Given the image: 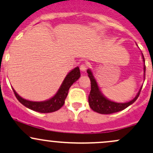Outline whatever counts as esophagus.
Instances as JSON below:
<instances>
[{"mask_svg": "<svg viewBox=\"0 0 153 153\" xmlns=\"http://www.w3.org/2000/svg\"><path fill=\"white\" fill-rule=\"evenodd\" d=\"M89 64H87V63H83V64H82L81 65V67H80V69H81V71L85 72V71H86V70H88V68H89Z\"/></svg>", "mask_w": 153, "mask_h": 153, "instance_id": "esophagus-1", "label": "esophagus"}]
</instances>
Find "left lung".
<instances>
[{
    "label": "left lung",
    "mask_w": 153,
    "mask_h": 153,
    "mask_svg": "<svg viewBox=\"0 0 153 153\" xmlns=\"http://www.w3.org/2000/svg\"><path fill=\"white\" fill-rule=\"evenodd\" d=\"M142 57L144 62V58L143 54ZM144 78H145V64H144ZM87 73L89 74L88 76H89V78H90V81H91V91H90V94L89 95V104L90 108L93 111L97 112V113L102 114H109L115 113V112H118L122 110H124V109L126 108L130 105L133 104L137 100L139 94H140L141 89L142 87L139 90V91L138 92L136 97L130 101V102H125V103H118V102H112V101L109 100L107 98H105L101 94L99 87H98L97 82H96L95 79H94L91 70H88Z\"/></svg>",
    "instance_id": "obj_1"
}]
</instances>
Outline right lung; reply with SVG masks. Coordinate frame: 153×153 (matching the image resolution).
Returning a JSON list of instances; mask_svg holds the SVG:
<instances>
[{
	"label": "right lung",
	"instance_id": "add662e5",
	"mask_svg": "<svg viewBox=\"0 0 153 153\" xmlns=\"http://www.w3.org/2000/svg\"><path fill=\"white\" fill-rule=\"evenodd\" d=\"M80 76H81V72H80L79 67H75L71 72H69L68 75L64 78L60 89H59L56 95L51 99L43 101V102H33V101L27 100L19 96L14 89H13V91L19 102H21L25 107L35 111L40 112V113H51V112L58 111L63 106L64 100L68 94L69 89L72 86V83L80 78Z\"/></svg>",
	"mask_w": 153,
	"mask_h": 153
}]
</instances>
